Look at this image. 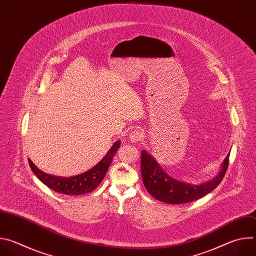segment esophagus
Wrapping results in <instances>:
<instances>
[{
	"label": "esophagus",
	"instance_id": "1",
	"mask_svg": "<svg viewBox=\"0 0 256 256\" xmlns=\"http://www.w3.org/2000/svg\"><path fill=\"white\" fill-rule=\"evenodd\" d=\"M128 138L132 142H138L142 138V132L140 130H134L130 132Z\"/></svg>",
	"mask_w": 256,
	"mask_h": 256
}]
</instances>
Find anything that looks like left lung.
Returning <instances> with one entry per match:
<instances>
[{"label": "left lung", "instance_id": "8db88e82", "mask_svg": "<svg viewBox=\"0 0 256 256\" xmlns=\"http://www.w3.org/2000/svg\"><path fill=\"white\" fill-rule=\"evenodd\" d=\"M229 156L230 154L224 159L220 171L212 179L200 184H192L172 178L150 153L142 150L140 172L144 186L153 198L166 204H177L196 200L220 184L228 168Z\"/></svg>", "mask_w": 256, "mask_h": 256}]
</instances>
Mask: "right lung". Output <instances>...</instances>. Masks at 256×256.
<instances>
[{
  "label": "right lung",
  "instance_id": "add662e5",
  "mask_svg": "<svg viewBox=\"0 0 256 256\" xmlns=\"http://www.w3.org/2000/svg\"><path fill=\"white\" fill-rule=\"evenodd\" d=\"M120 147V140H116L98 164L85 173L72 177L48 174L36 167L30 159H28V162L36 177L50 190L66 196H80L93 192L101 184Z\"/></svg>",
  "mask_w": 256,
  "mask_h": 256
}]
</instances>
